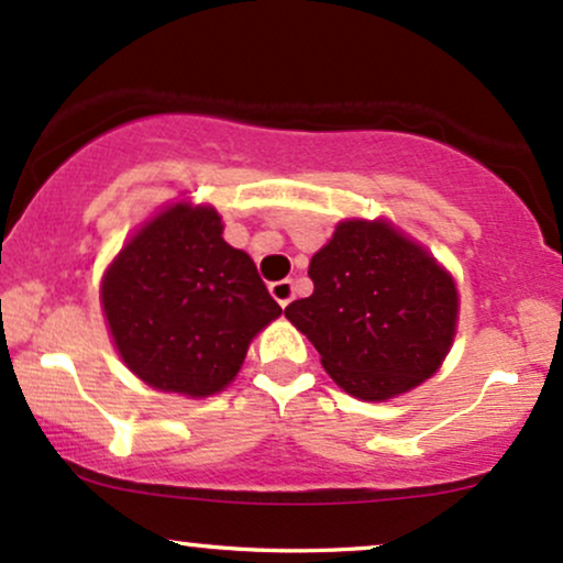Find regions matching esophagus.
I'll return each mask as SVG.
<instances>
[{"instance_id": "1", "label": "esophagus", "mask_w": 563, "mask_h": 563, "mask_svg": "<svg viewBox=\"0 0 563 563\" xmlns=\"http://www.w3.org/2000/svg\"><path fill=\"white\" fill-rule=\"evenodd\" d=\"M269 294H273V299L280 303L283 309H286L288 303H290V299H294V283H290V280L269 283Z\"/></svg>"}]
</instances>
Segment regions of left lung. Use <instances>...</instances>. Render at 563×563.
<instances>
[{
    "label": "left lung",
    "mask_w": 563,
    "mask_h": 563,
    "mask_svg": "<svg viewBox=\"0 0 563 563\" xmlns=\"http://www.w3.org/2000/svg\"><path fill=\"white\" fill-rule=\"evenodd\" d=\"M314 290L286 307L322 367L357 399H389L442 365L457 290L421 245L386 222H341L309 262Z\"/></svg>",
    "instance_id": "obj_1"
}]
</instances>
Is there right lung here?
Returning <instances> with one entry per match:
<instances>
[{
	"label": "right lung",
	"instance_id": "1",
	"mask_svg": "<svg viewBox=\"0 0 563 563\" xmlns=\"http://www.w3.org/2000/svg\"><path fill=\"white\" fill-rule=\"evenodd\" d=\"M102 309L129 371L161 391L209 397L241 371L251 339L283 312L209 206L147 222L102 280Z\"/></svg>",
	"mask_w": 563,
	"mask_h": 563
}]
</instances>
